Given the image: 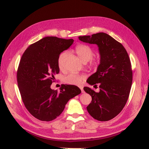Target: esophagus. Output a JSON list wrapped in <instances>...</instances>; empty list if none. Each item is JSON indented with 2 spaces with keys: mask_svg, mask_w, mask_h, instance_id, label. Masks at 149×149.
<instances>
[{
  "mask_svg": "<svg viewBox=\"0 0 149 149\" xmlns=\"http://www.w3.org/2000/svg\"><path fill=\"white\" fill-rule=\"evenodd\" d=\"M79 88L81 89V91H82V93H84V90H83V86H79Z\"/></svg>",
  "mask_w": 149,
  "mask_h": 149,
  "instance_id": "1",
  "label": "esophagus"
}]
</instances>
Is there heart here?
Here are the masks:
<instances>
[{
  "mask_svg": "<svg viewBox=\"0 0 149 149\" xmlns=\"http://www.w3.org/2000/svg\"><path fill=\"white\" fill-rule=\"evenodd\" d=\"M76 53L81 58V60L86 63L87 61H89V67L96 68H97L100 64V60L99 58H92L93 56V50L92 48L87 44H78L75 48ZM68 53L67 51L61 53L58 58V66L60 68L63 67V63L65 58L67 56ZM86 75L84 74H72L65 77L63 81L65 83L71 85H79L84 80Z\"/></svg>",
  "mask_w": 149,
  "mask_h": 149,
  "instance_id": "heart-1",
  "label": "heart"
}]
</instances>
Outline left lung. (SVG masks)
Here are the masks:
<instances>
[{"instance_id":"left-lung-1","label":"left lung","mask_w":149,"mask_h":149,"mask_svg":"<svg viewBox=\"0 0 149 149\" xmlns=\"http://www.w3.org/2000/svg\"><path fill=\"white\" fill-rule=\"evenodd\" d=\"M79 39L98 47L100 63L87 82L98 84L100 91L89 87L84 90L92 97L87 107L89 113L100 121H107L122 111L128 99L133 80L130 59L123 45L105 33L80 36Z\"/></svg>"}]
</instances>
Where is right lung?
<instances>
[{
    "instance_id": "obj_1",
    "label": "right lung",
    "mask_w": 149,
    "mask_h": 149,
    "mask_svg": "<svg viewBox=\"0 0 149 149\" xmlns=\"http://www.w3.org/2000/svg\"><path fill=\"white\" fill-rule=\"evenodd\" d=\"M73 42L72 39L46 37L31 44L22 55L17 71L18 88L28 111L37 119H55L68 100L81 93L74 85L63 84L60 91L51 88L54 75L60 72L59 56Z\"/></svg>"
}]
</instances>
